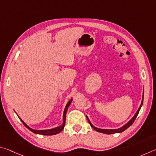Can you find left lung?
Returning <instances> with one entry per match:
<instances>
[{"instance_id": "left-lung-1", "label": "left lung", "mask_w": 156, "mask_h": 156, "mask_svg": "<svg viewBox=\"0 0 156 156\" xmlns=\"http://www.w3.org/2000/svg\"><path fill=\"white\" fill-rule=\"evenodd\" d=\"M143 94H144V92H143ZM143 97H144V94L143 95V100H142V103H141V104H140V107H139L138 111L136 112V113L135 114V115L133 116V118H132V119H131L130 121H129V122H128L127 124H125L123 127H121V128H119V129H99V128L95 127L94 126H93V125H92V123L90 122V121H89V119H88V116H86V118H87V119H88V122H89V124L90 125V126H91L92 128H93V129H94L95 131H97V132H99L103 133H106V134H112V133H121V132H123V131L126 130V129H127V128L129 127H130L131 125H132L133 124V122H134L136 118V117H137L138 114V113H139V111H140V108H141V107H142V105H143Z\"/></svg>"}]
</instances>
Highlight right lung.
I'll return each instance as SVG.
<instances>
[{"label":"right lung","mask_w":156,"mask_h":156,"mask_svg":"<svg viewBox=\"0 0 156 156\" xmlns=\"http://www.w3.org/2000/svg\"><path fill=\"white\" fill-rule=\"evenodd\" d=\"M72 99L70 100L68 103H67L66 106L65 108V110L64 112V115H63V124L61 125V126L59 127H57L54 128V129H46V130H35V129H33L31 128H30L28 125H26L24 122L23 121V120H21V119H20V120L21 121V122H23L24 124V126H25L27 128H28V129L31 131L32 132H34V133H36V134H41V135H45V136H51V135H55V134H57V133H59L60 132H62L64 129V127L65 126V122H66V112H67V110H68V106L70 105V104L72 102Z\"/></svg>","instance_id":"add662e5"}]
</instances>
